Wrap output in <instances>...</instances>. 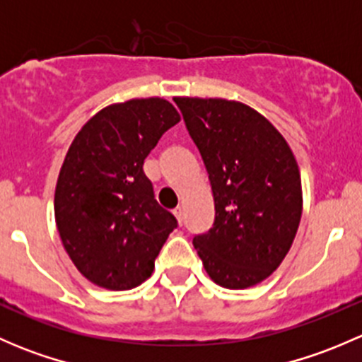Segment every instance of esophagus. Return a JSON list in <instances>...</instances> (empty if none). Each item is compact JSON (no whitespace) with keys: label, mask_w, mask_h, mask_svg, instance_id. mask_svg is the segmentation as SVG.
Returning <instances> with one entry per match:
<instances>
[{"label":"esophagus","mask_w":362,"mask_h":362,"mask_svg":"<svg viewBox=\"0 0 362 362\" xmlns=\"http://www.w3.org/2000/svg\"><path fill=\"white\" fill-rule=\"evenodd\" d=\"M173 215H175V217H177L178 224H182V222H184V210H182L180 206L175 208V210H173Z\"/></svg>","instance_id":"esophagus-1"}]
</instances>
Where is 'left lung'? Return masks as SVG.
I'll use <instances>...</instances> for the list:
<instances>
[{
	"instance_id": "1",
	"label": "left lung",
	"mask_w": 362,
	"mask_h": 362,
	"mask_svg": "<svg viewBox=\"0 0 362 362\" xmlns=\"http://www.w3.org/2000/svg\"><path fill=\"white\" fill-rule=\"evenodd\" d=\"M206 168L214 228L192 243L226 289L268 279L289 252L303 211L301 175L286 138L240 101L175 98Z\"/></svg>"
}]
</instances>
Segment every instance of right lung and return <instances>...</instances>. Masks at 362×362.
<instances>
[{
    "mask_svg": "<svg viewBox=\"0 0 362 362\" xmlns=\"http://www.w3.org/2000/svg\"><path fill=\"white\" fill-rule=\"evenodd\" d=\"M178 120L163 98L129 100L90 117L69 145L54 214L64 250L94 286H140L177 228V218L154 199L144 160Z\"/></svg>",
    "mask_w": 362,
    "mask_h": 362,
    "instance_id": "obj_1",
    "label": "right lung"
}]
</instances>
